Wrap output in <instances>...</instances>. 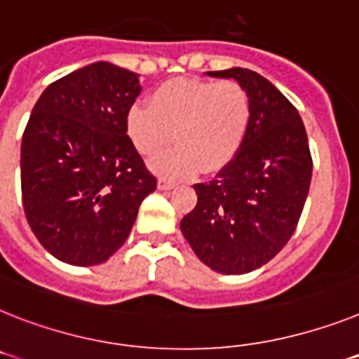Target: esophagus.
Returning a JSON list of instances; mask_svg holds the SVG:
<instances>
[{"instance_id":"1","label":"esophagus","mask_w":359,"mask_h":359,"mask_svg":"<svg viewBox=\"0 0 359 359\" xmlns=\"http://www.w3.org/2000/svg\"><path fill=\"white\" fill-rule=\"evenodd\" d=\"M156 186H158V189H162V191H168V189L175 188V182H171V180H168V179H158Z\"/></svg>"}]
</instances>
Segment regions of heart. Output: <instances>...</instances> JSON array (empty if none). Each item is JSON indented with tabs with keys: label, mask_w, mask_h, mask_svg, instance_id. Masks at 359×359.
I'll list each match as a JSON object with an SVG mask.
<instances>
[{
	"label": "heart",
	"mask_w": 359,
	"mask_h": 359,
	"mask_svg": "<svg viewBox=\"0 0 359 359\" xmlns=\"http://www.w3.org/2000/svg\"><path fill=\"white\" fill-rule=\"evenodd\" d=\"M252 120L245 87L233 80L177 78L151 93L149 105L133 104L126 114V131L140 155H153L165 144L177 146L149 161L155 173L189 179L203 170L221 171L241 151Z\"/></svg>",
	"instance_id": "b5f03b06"
}]
</instances>
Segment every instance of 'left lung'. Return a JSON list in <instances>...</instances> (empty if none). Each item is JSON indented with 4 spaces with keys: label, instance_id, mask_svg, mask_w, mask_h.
I'll return each mask as SVG.
<instances>
[{
    "label": "left lung",
    "instance_id": "left-lung-1",
    "mask_svg": "<svg viewBox=\"0 0 359 359\" xmlns=\"http://www.w3.org/2000/svg\"><path fill=\"white\" fill-rule=\"evenodd\" d=\"M206 74L245 87L252 120L236 158L213 180L194 186L197 206L180 231L206 266L241 276L276 257L296 231L312 156L299 113L266 78L243 67Z\"/></svg>",
    "mask_w": 359,
    "mask_h": 359
}]
</instances>
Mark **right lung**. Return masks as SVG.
I'll use <instances>...</instances> for the list:
<instances>
[{
    "label": "right lung",
    "mask_w": 359,
    "mask_h": 359,
    "mask_svg": "<svg viewBox=\"0 0 359 359\" xmlns=\"http://www.w3.org/2000/svg\"><path fill=\"white\" fill-rule=\"evenodd\" d=\"M137 72L96 62L50 83L21 140V197L36 239L72 266L105 263L126 243L156 179L126 131Z\"/></svg>",
    "instance_id": "right-lung-1"
}]
</instances>
